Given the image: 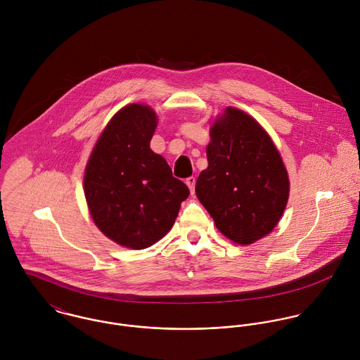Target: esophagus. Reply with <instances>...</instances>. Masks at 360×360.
Masks as SVG:
<instances>
[{
  "label": "esophagus",
  "mask_w": 360,
  "mask_h": 360,
  "mask_svg": "<svg viewBox=\"0 0 360 360\" xmlns=\"http://www.w3.org/2000/svg\"><path fill=\"white\" fill-rule=\"evenodd\" d=\"M186 184L188 186V188H190V193H191V195H194V188H195V177H188L187 180H186Z\"/></svg>",
  "instance_id": "esophagus-1"
}]
</instances>
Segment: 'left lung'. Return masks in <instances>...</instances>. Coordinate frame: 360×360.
I'll list each match as a JSON object with an SVG mask.
<instances>
[{"label": "left lung", "mask_w": 360, "mask_h": 360, "mask_svg": "<svg viewBox=\"0 0 360 360\" xmlns=\"http://www.w3.org/2000/svg\"><path fill=\"white\" fill-rule=\"evenodd\" d=\"M206 156L195 194L219 231L241 245L267 236L290 194L287 169L270 136L252 116L230 106L210 127Z\"/></svg>", "instance_id": "8db88e82"}]
</instances>
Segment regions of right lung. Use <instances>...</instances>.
Wrapping results in <instances>:
<instances>
[{"mask_svg":"<svg viewBox=\"0 0 360 360\" xmlns=\"http://www.w3.org/2000/svg\"><path fill=\"white\" fill-rule=\"evenodd\" d=\"M156 113L130 103L109 120L84 173V195L96 226L119 245L144 250L174 224L188 187L150 148Z\"/></svg>","mask_w":360,"mask_h":360,"instance_id":"add662e5","label":"right lung"}]
</instances>
